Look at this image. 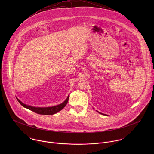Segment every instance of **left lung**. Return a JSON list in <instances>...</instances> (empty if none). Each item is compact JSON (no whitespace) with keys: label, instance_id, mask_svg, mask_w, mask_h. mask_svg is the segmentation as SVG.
I'll list each match as a JSON object with an SVG mask.
<instances>
[{"label":"left lung","instance_id":"8db88e82","mask_svg":"<svg viewBox=\"0 0 154 154\" xmlns=\"http://www.w3.org/2000/svg\"><path fill=\"white\" fill-rule=\"evenodd\" d=\"M98 112V113H100V114H101V115H105V114H103V113H100V112Z\"/></svg>","mask_w":154,"mask_h":154}]
</instances>
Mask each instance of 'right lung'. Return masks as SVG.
<instances>
[{
    "mask_svg": "<svg viewBox=\"0 0 154 154\" xmlns=\"http://www.w3.org/2000/svg\"><path fill=\"white\" fill-rule=\"evenodd\" d=\"M69 96H68V97L66 98L63 103L58 105H55V106H48V107H38V106H31V105H26L25 103H24L23 102H22L19 99L16 98L17 101L20 103V104L24 106V108H26L30 110L39 114V115H52L54 114H55L57 113H58V112L61 111V109L66 105L68 100H69Z\"/></svg>",
    "mask_w": 154,
    "mask_h": 154,
    "instance_id": "add662e5",
    "label": "right lung"
}]
</instances>
